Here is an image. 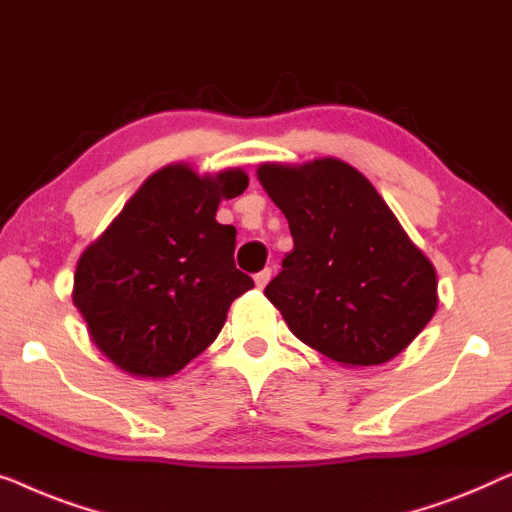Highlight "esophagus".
<instances>
[{"label": "esophagus", "mask_w": 512, "mask_h": 512, "mask_svg": "<svg viewBox=\"0 0 512 512\" xmlns=\"http://www.w3.org/2000/svg\"><path fill=\"white\" fill-rule=\"evenodd\" d=\"M269 280H271V269H264V271L255 273V285L259 287V290H264V287H266V283H269Z\"/></svg>", "instance_id": "34e87169"}]
</instances>
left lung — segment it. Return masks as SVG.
I'll return each mask as SVG.
<instances>
[{
  "label": "left lung",
  "mask_w": 512,
  "mask_h": 512,
  "mask_svg": "<svg viewBox=\"0 0 512 512\" xmlns=\"http://www.w3.org/2000/svg\"><path fill=\"white\" fill-rule=\"evenodd\" d=\"M257 178L294 239L264 290L292 334L343 366L408 348L436 313V269L369 178L336 157L269 162Z\"/></svg>",
  "instance_id": "obj_1"
}]
</instances>
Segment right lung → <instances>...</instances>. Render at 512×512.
<instances>
[{
    "label": "right lung",
    "mask_w": 512,
    "mask_h": 512,
    "mask_svg": "<svg viewBox=\"0 0 512 512\" xmlns=\"http://www.w3.org/2000/svg\"><path fill=\"white\" fill-rule=\"evenodd\" d=\"M248 187L241 169L199 176L169 164L148 178L85 248L74 306L92 343L139 378L174 376L220 334L253 278L236 269V229L215 220Z\"/></svg>",
    "instance_id": "obj_1"
}]
</instances>
